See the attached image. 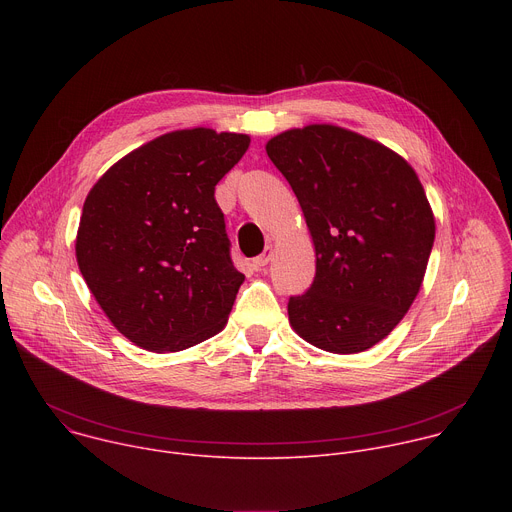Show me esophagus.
Here are the masks:
<instances>
[{
	"mask_svg": "<svg viewBox=\"0 0 512 512\" xmlns=\"http://www.w3.org/2000/svg\"><path fill=\"white\" fill-rule=\"evenodd\" d=\"M271 257H273V247H271V245H267V247H265V251H263L259 257H255V259H253V265H255L257 269H263V267L271 261Z\"/></svg>",
	"mask_w": 512,
	"mask_h": 512,
	"instance_id": "obj_1",
	"label": "esophagus"
}]
</instances>
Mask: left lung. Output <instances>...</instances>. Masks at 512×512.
I'll return each mask as SVG.
<instances>
[{"mask_svg":"<svg viewBox=\"0 0 512 512\" xmlns=\"http://www.w3.org/2000/svg\"><path fill=\"white\" fill-rule=\"evenodd\" d=\"M265 150L298 196L316 251L312 287L287 304L291 328L334 354L375 346L417 298L435 239L415 170L330 123L287 129Z\"/></svg>","mask_w":512,"mask_h":512,"instance_id":"obj_1","label":"left lung"}]
</instances>
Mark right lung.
<instances>
[{
    "label": "right lung",
    "instance_id": "right-lung-1",
    "mask_svg": "<svg viewBox=\"0 0 512 512\" xmlns=\"http://www.w3.org/2000/svg\"><path fill=\"white\" fill-rule=\"evenodd\" d=\"M249 143L208 127L170 131L123 156L87 194L77 263L135 346L178 352L227 326L245 275L231 261L214 186Z\"/></svg>",
    "mask_w": 512,
    "mask_h": 512
}]
</instances>
